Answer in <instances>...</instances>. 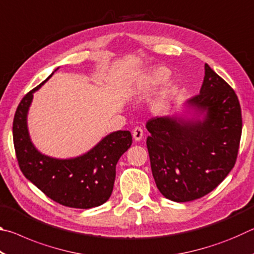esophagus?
Instances as JSON below:
<instances>
[{"label":"esophagus","mask_w":254,"mask_h":254,"mask_svg":"<svg viewBox=\"0 0 254 254\" xmlns=\"http://www.w3.org/2000/svg\"><path fill=\"white\" fill-rule=\"evenodd\" d=\"M132 134H133V139H134L135 141H140L141 139H142V136H143V130H142V127H135L134 128H133Z\"/></svg>","instance_id":"34e87169"}]
</instances>
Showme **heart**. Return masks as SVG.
I'll list each match as a JSON object with an SVG mask.
<instances>
[{
  "label": "heart",
  "mask_w": 254,
  "mask_h": 254,
  "mask_svg": "<svg viewBox=\"0 0 254 254\" xmlns=\"http://www.w3.org/2000/svg\"><path fill=\"white\" fill-rule=\"evenodd\" d=\"M169 76V70L165 67H160L157 68V69L152 70L150 74L147 76L145 78V83L148 85H154V84H159L165 81Z\"/></svg>",
  "instance_id": "1"
}]
</instances>
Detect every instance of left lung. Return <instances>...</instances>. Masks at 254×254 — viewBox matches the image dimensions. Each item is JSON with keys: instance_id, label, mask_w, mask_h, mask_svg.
<instances>
[{"instance_id": "obj_1", "label": "left lung", "mask_w": 254, "mask_h": 254, "mask_svg": "<svg viewBox=\"0 0 254 254\" xmlns=\"http://www.w3.org/2000/svg\"><path fill=\"white\" fill-rule=\"evenodd\" d=\"M187 106L203 119H150L147 147L154 182L170 200L185 203L216 188L238 158L242 114L234 89L205 64L198 95Z\"/></svg>"}]
</instances>
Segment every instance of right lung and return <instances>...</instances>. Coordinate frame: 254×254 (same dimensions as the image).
<instances>
[{
	"mask_svg": "<svg viewBox=\"0 0 254 254\" xmlns=\"http://www.w3.org/2000/svg\"><path fill=\"white\" fill-rule=\"evenodd\" d=\"M44 83L21 100L14 115L13 143L20 169L56 203L81 209L104 204L113 191L119 159L132 144L131 132L111 133L88 152L72 159H56L40 153L30 140L27 115L33 93Z\"/></svg>",
	"mask_w": 254,
	"mask_h": 254,
	"instance_id": "1",
	"label": "right lung"
}]
</instances>
